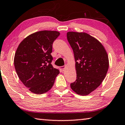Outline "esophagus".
Masks as SVG:
<instances>
[{"instance_id": "34e87169", "label": "esophagus", "mask_w": 125, "mask_h": 125, "mask_svg": "<svg viewBox=\"0 0 125 125\" xmlns=\"http://www.w3.org/2000/svg\"><path fill=\"white\" fill-rule=\"evenodd\" d=\"M66 66H61L60 68V70L61 72H63L65 68H66Z\"/></svg>"}]
</instances>
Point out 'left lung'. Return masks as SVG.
I'll return each instance as SVG.
<instances>
[{
	"label": "left lung",
	"mask_w": 125,
	"mask_h": 125,
	"mask_svg": "<svg viewBox=\"0 0 125 125\" xmlns=\"http://www.w3.org/2000/svg\"><path fill=\"white\" fill-rule=\"evenodd\" d=\"M67 39L73 50L77 73L71 88L78 95H88L105 77L109 65L108 54L102 44L87 33L68 32Z\"/></svg>",
	"instance_id": "left-lung-1"
}]
</instances>
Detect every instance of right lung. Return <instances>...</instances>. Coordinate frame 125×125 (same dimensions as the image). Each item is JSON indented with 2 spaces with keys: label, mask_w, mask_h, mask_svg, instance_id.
<instances>
[{
  "label": "right lung",
  "mask_w": 125,
  "mask_h": 125,
  "mask_svg": "<svg viewBox=\"0 0 125 125\" xmlns=\"http://www.w3.org/2000/svg\"><path fill=\"white\" fill-rule=\"evenodd\" d=\"M60 35L55 31H41L20 43L14 56L17 76L29 91L37 94L49 91L59 70L52 67V45Z\"/></svg>",
  "instance_id": "right-lung-1"
}]
</instances>
